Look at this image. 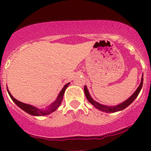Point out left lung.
Here are the masks:
<instances>
[{
  "mask_svg": "<svg viewBox=\"0 0 151 151\" xmlns=\"http://www.w3.org/2000/svg\"><path fill=\"white\" fill-rule=\"evenodd\" d=\"M142 84H143V74H142V79H141L140 84H139V87L137 88V89L136 90V91H135V92L134 93L132 94V95L131 96L129 97L128 99H126V101H123V103L117 105V106H106V105L101 104H99V103L96 102V101H94V100L92 99V97L91 96V95H90L89 92H88V88H87L86 86H85L84 91H85V96H86L88 101H89L91 104H92L96 108H97V109H99V110H101V111H103V112H118V111L123 110V109H125V108L127 107L128 106H129V105L132 104L134 101V99L137 98V97L138 94H139V92H140L142 87Z\"/></svg>",
  "mask_w": 151,
  "mask_h": 151,
  "instance_id": "left-lung-1",
  "label": "left lung"
}]
</instances>
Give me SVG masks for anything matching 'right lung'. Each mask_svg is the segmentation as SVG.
<instances>
[{"mask_svg": "<svg viewBox=\"0 0 151 151\" xmlns=\"http://www.w3.org/2000/svg\"><path fill=\"white\" fill-rule=\"evenodd\" d=\"M70 83H67L66 85H64V87L63 88V89L61 90V91L60 92V93L58 94V96L57 99L55 100V101H54L53 103H52V104H50V106H48V108L45 109H38V108L35 107V106H32V105L25 104V103L20 102V101H17L16 99L14 98L12 96V94L10 93L9 91L8 90V88H7V91H8L9 94L11 99H12V101L15 103L19 108L24 110L25 112H26L27 113L30 114L31 115H34V116H44V115H47L50 114L51 112H54L56 109H58L59 106H60V104H61V101L63 100V94H64L65 91H66V88L68 86Z\"/></svg>", "mask_w": 151, "mask_h": 151, "instance_id": "obj_1", "label": "right lung"}]
</instances>
